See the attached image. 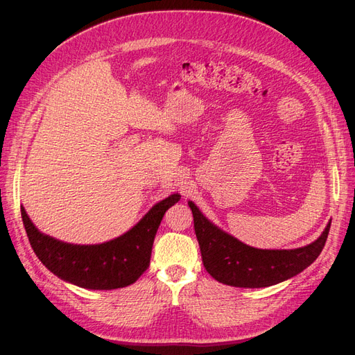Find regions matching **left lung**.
<instances>
[{"label":"left lung","mask_w":355,"mask_h":355,"mask_svg":"<svg viewBox=\"0 0 355 355\" xmlns=\"http://www.w3.org/2000/svg\"><path fill=\"white\" fill-rule=\"evenodd\" d=\"M204 268L219 283L234 287H268L288 280L313 263L326 244L330 222L320 237L292 250L254 249L213 225L188 201Z\"/></svg>","instance_id":"left-lung-1"}]
</instances>
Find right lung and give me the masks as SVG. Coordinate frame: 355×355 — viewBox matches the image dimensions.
Masks as SVG:
<instances>
[{"label":"right lung","instance_id":"add662e5","mask_svg":"<svg viewBox=\"0 0 355 355\" xmlns=\"http://www.w3.org/2000/svg\"><path fill=\"white\" fill-rule=\"evenodd\" d=\"M180 200L171 194L157 202L135 227L102 244H69L40 232L20 206L31 247L47 270L84 288L111 290L133 284L151 261L153 243L164 213Z\"/></svg>","mask_w":355,"mask_h":355}]
</instances>
